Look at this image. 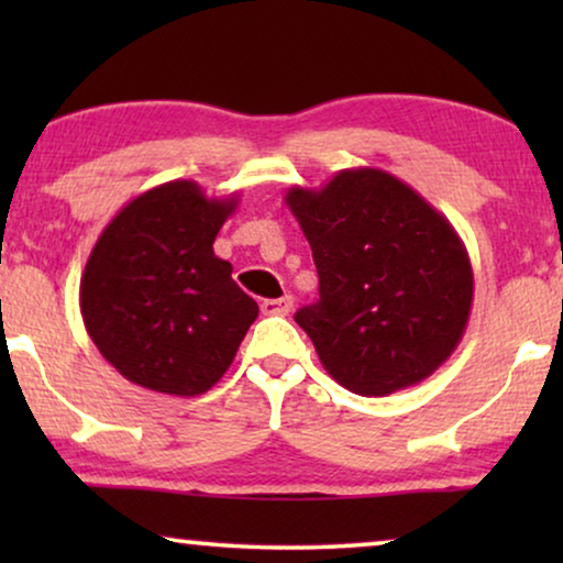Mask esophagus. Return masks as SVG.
<instances>
[{"instance_id": "1", "label": "esophagus", "mask_w": 563, "mask_h": 563, "mask_svg": "<svg viewBox=\"0 0 563 563\" xmlns=\"http://www.w3.org/2000/svg\"><path fill=\"white\" fill-rule=\"evenodd\" d=\"M291 307H295V299L289 295H284L279 299H264L261 302V312L264 314H289Z\"/></svg>"}]
</instances>
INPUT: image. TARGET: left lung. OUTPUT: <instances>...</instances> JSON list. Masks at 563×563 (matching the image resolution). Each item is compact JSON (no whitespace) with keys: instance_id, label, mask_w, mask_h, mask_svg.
Segmentation results:
<instances>
[{"instance_id":"1","label":"left lung","mask_w":563,"mask_h":563,"mask_svg":"<svg viewBox=\"0 0 563 563\" xmlns=\"http://www.w3.org/2000/svg\"><path fill=\"white\" fill-rule=\"evenodd\" d=\"M312 249L320 299L297 310L320 364L353 395L420 384L464 338L474 299L466 245L433 205L382 168H343L284 195Z\"/></svg>"}]
</instances>
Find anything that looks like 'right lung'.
<instances>
[{"instance_id":"add662e5","label":"right lung","mask_w":563,"mask_h":563,"mask_svg":"<svg viewBox=\"0 0 563 563\" xmlns=\"http://www.w3.org/2000/svg\"><path fill=\"white\" fill-rule=\"evenodd\" d=\"M238 195L197 181L158 184L122 207L97 238L79 305L99 353L128 382L172 397L205 395L233 364L258 305L214 256Z\"/></svg>"}]
</instances>
